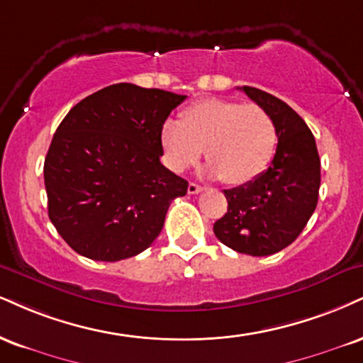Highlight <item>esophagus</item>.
Masks as SVG:
<instances>
[{
  "label": "esophagus",
  "instance_id": "obj_1",
  "mask_svg": "<svg viewBox=\"0 0 363 363\" xmlns=\"http://www.w3.org/2000/svg\"><path fill=\"white\" fill-rule=\"evenodd\" d=\"M201 191H203V187L194 184V182H189V186H187V193L189 194H198V193H201Z\"/></svg>",
  "mask_w": 363,
  "mask_h": 363
}]
</instances>
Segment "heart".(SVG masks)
I'll use <instances>...</instances> for the list:
<instances>
[{"label":"heart","mask_w":363,"mask_h":363,"mask_svg":"<svg viewBox=\"0 0 363 363\" xmlns=\"http://www.w3.org/2000/svg\"><path fill=\"white\" fill-rule=\"evenodd\" d=\"M165 164L184 172L206 155L208 174L230 186L253 181L269 167L277 148V126L259 104L208 98L187 106L181 121L160 130Z\"/></svg>","instance_id":"obj_1"}]
</instances>
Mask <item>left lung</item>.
I'll return each instance as SVG.
<instances>
[{
  "label": "left lung",
  "mask_w": 363,
  "mask_h": 363,
  "mask_svg": "<svg viewBox=\"0 0 363 363\" xmlns=\"http://www.w3.org/2000/svg\"><path fill=\"white\" fill-rule=\"evenodd\" d=\"M240 89L272 116L279 143L267 170L223 191L228 211L213 231L235 252L265 257L291 245L306 226L318 204L321 164L311 130L289 104L257 87Z\"/></svg>",
  "instance_id": "obj_1"
}]
</instances>
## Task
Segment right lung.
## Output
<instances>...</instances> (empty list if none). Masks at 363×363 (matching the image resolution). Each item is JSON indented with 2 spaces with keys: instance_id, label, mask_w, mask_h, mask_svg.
<instances>
[{
  "instance_id": "add662e5",
  "label": "right lung",
  "mask_w": 363,
  "mask_h": 363,
  "mask_svg": "<svg viewBox=\"0 0 363 363\" xmlns=\"http://www.w3.org/2000/svg\"><path fill=\"white\" fill-rule=\"evenodd\" d=\"M186 96L120 82L87 96L60 121L43 164L49 218L91 260L138 255L162 231L186 179L160 164V130Z\"/></svg>"
}]
</instances>
